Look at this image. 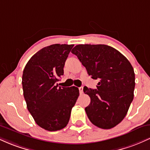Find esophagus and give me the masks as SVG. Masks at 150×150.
<instances>
[{"mask_svg": "<svg viewBox=\"0 0 150 150\" xmlns=\"http://www.w3.org/2000/svg\"><path fill=\"white\" fill-rule=\"evenodd\" d=\"M79 92H80V94H82L83 93V87H79Z\"/></svg>", "mask_w": 150, "mask_h": 150, "instance_id": "1", "label": "esophagus"}]
</instances>
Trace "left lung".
<instances>
[{
  "instance_id": "left-lung-1",
  "label": "left lung",
  "mask_w": 150,
  "mask_h": 150,
  "mask_svg": "<svg viewBox=\"0 0 150 150\" xmlns=\"http://www.w3.org/2000/svg\"><path fill=\"white\" fill-rule=\"evenodd\" d=\"M94 80L96 89L85 87L91 101L85 108L87 117L102 129L115 127L126 116L134 97L135 73L132 65L119 51L104 44H79L72 50Z\"/></svg>"
}]
</instances>
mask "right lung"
<instances>
[{"instance_id":"add662e5","label":"right lung","mask_w":150,"mask_h":150,"mask_svg":"<svg viewBox=\"0 0 150 150\" xmlns=\"http://www.w3.org/2000/svg\"><path fill=\"white\" fill-rule=\"evenodd\" d=\"M73 44H53L43 48L29 60L22 74L27 107L37 124L49 131L64 128L79 97L76 87H58L63 67Z\"/></svg>"}]
</instances>
